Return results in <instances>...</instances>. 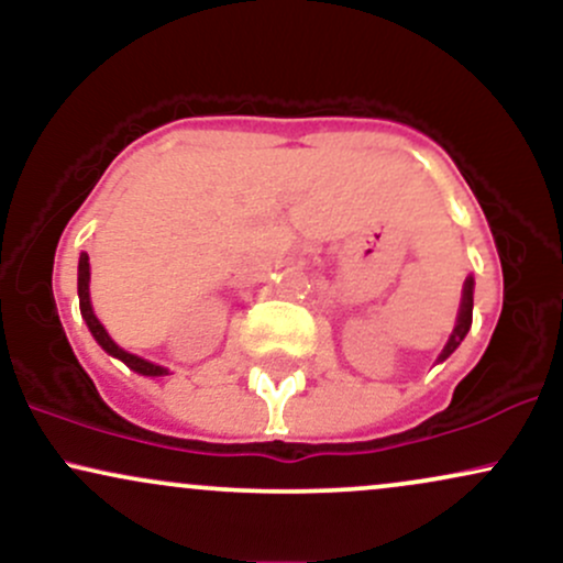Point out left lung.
<instances>
[{
  "instance_id": "1",
  "label": "left lung",
  "mask_w": 563,
  "mask_h": 563,
  "mask_svg": "<svg viewBox=\"0 0 563 563\" xmlns=\"http://www.w3.org/2000/svg\"><path fill=\"white\" fill-rule=\"evenodd\" d=\"M471 314H474V277L468 275L466 283H463V299H461V312H457V322H455V328H452L448 346H444L442 354H439V363H444V360H448L450 354L461 346V341L466 339V333L471 328Z\"/></svg>"
}]
</instances>
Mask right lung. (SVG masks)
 Here are the masks:
<instances>
[{
  "label": "right lung",
  "instance_id": "obj_1",
  "mask_svg": "<svg viewBox=\"0 0 563 563\" xmlns=\"http://www.w3.org/2000/svg\"><path fill=\"white\" fill-rule=\"evenodd\" d=\"M79 307H81V318L87 320V328L92 331L95 341L106 349L108 354L115 360H121L126 367H132L134 373H140V376H166V367H161L156 363H147V360L137 357V354H129L121 349L115 341L108 335L106 328H102V322L97 320V314L92 312V301H89V256L81 254L79 256Z\"/></svg>",
  "mask_w": 563,
  "mask_h": 563
}]
</instances>
